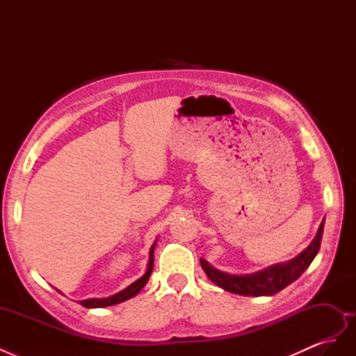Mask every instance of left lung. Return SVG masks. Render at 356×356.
Segmentation results:
<instances>
[{"label":"left lung","mask_w":356,"mask_h":356,"mask_svg":"<svg viewBox=\"0 0 356 356\" xmlns=\"http://www.w3.org/2000/svg\"><path fill=\"white\" fill-rule=\"evenodd\" d=\"M322 233H324V221L321 222L319 230L315 236V239L306 248V250L298 254L293 260L288 263L276 264L268 268H264L261 272H257L254 275H246V276H233L222 273L217 268L208 264L204 258H200V266L207 273V276L211 281L225 289L229 293L239 294V296H273L279 291H282L289 284H293L296 279H298L306 268L314 261L316 257L321 241H322Z\"/></svg>","instance_id":"8db88e82"}]
</instances>
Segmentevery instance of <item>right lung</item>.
<instances>
[{"mask_svg":"<svg viewBox=\"0 0 356 356\" xmlns=\"http://www.w3.org/2000/svg\"><path fill=\"white\" fill-rule=\"evenodd\" d=\"M154 246H156V242L153 243L152 250H149L148 268H147L145 275H144L141 279H138V281H135L132 285H129L126 289L120 291V293L115 294V296L106 297V298H89V300H83V301H80V305L84 306V307H89V309H92V307H106V306L118 305V303H122V301H124V300H129V298L135 297V296L139 293V291H141V289L145 286V284L148 282V279H149V275H152V272H153Z\"/></svg>","mask_w":356,"mask_h":356,"instance_id":"1","label":"right lung"}]
</instances>
